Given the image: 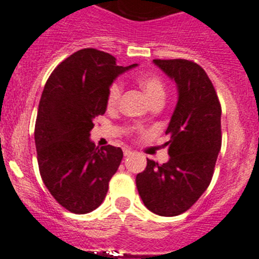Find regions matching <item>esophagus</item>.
<instances>
[{"label": "esophagus", "instance_id": "obj_1", "mask_svg": "<svg viewBox=\"0 0 259 259\" xmlns=\"http://www.w3.org/2000/svg\"><path fill=\"white\" fill-rule=\"evenodd\" d=\"M123 154H124V156H131V155H134V151L130 149H124V151H123Z\"/></svg>", "mask_w": 259, "mask_h": 259}]
</instances>
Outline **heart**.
<instances>
[{
  "instance_id": "b5f03b06",
  "label": "heart",
  "mask_w": 259,
  "mask_h": 259,
  "mask_svg": "<svg viewBox=\"0 0 259 259\" xmlns=\"http://www.w3.org/2000/svg\"><path fill=\"white\" fill-rule=\"evenodd\" d=\"M139 81V85L141 86L142 90L146 93V95L149 97V99L151 100V103L155 102H164L165 99V85L162 82L161 78L156 75H142L137 78ZM123 94V86L119 81H115L112 85L109 86V90H108L107 95V103L109 108H114L115 105H118L120 98Z\"/></svg>"
}]
</instances>
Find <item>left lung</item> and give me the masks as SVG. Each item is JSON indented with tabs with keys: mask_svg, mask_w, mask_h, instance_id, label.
<instances>
[{
	"mask_svg": "<svg viewBox=\"0 0 259 259\" xmlns=\"http://www.w3.org/2000/svg\"><path fill=\"white\" fill-rule=\"evenodd\" d=\"M178 91L176 109L165 134L170 135L169 160L147 159L136 177L144 205L160 216L188 210L207 189L221 149V107L207 73L187 60H154Z\"/></svg>",
	"mask_w": 259,
	"mask_h": 259,
	"instance_id": "8db88e82",
	"label": "left lung"
}]
</instances>
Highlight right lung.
<instances>
[{
    "instance_id": "right-lung-1",
    "label": "right lung",
    "mask_w": 259,
    "mask_h": 259,
    "mask_svg": "<svg viewBox=\"0 0 259 259\" xmlns=\"http://www.w3.org/2000/svg\"><path fill=\"white\" fill-rule=\"evenodd\" d=\"M109 53L94 48L75 52L54 68L39 102L35 122L40 177L56 201L73 213L102 205L110 178L123 157L120 147H95L93 120L107 110L109 86L137 67L117 66Z\"/></svg>"
}]
</instances>
